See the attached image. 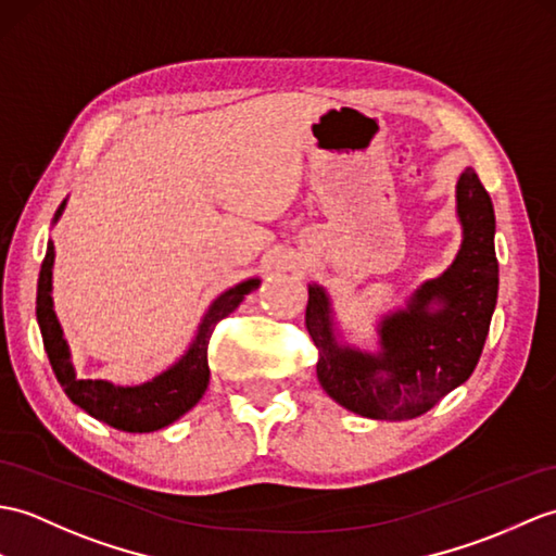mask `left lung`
Listing matches in <instances>:
<instances>
[{
    "label": "left lung",
    "instance_id": "obj_1",
    "mask_svg": "<svg viewBox=\"0 0 556 556\" xmlns=\"http://www.w3.org/2000/svg\"><path fill=\"white\" fill-rule=\"evenodd\" d=\"M462 249L443 277L426 281L407 309L381 325V353L365 355L333 339L329 301L309 287L305 327L317 348V379L345 409L369 419H415L471 377L497 303L495 211L471 167L457 182ZM431 302H441L429 311Z\"/></svg>",
    "mask_w": 556,
    "mask_h": 556
}]
</instances>
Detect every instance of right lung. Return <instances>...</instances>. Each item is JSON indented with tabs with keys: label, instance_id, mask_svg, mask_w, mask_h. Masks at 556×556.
I'll return each mask as SVG.
<instances>
[{
	"label": "right lung",
	"instance_id": "obj_1",
	"mask_svg": "<svg viewBox=\"0 0 556 556\" xmlns=\"http://www.w3.org/2000/svg\"><path fill=\"white\" fill-rule=\"evenodd\" d=\"M63 205L54 219H59ZM51 265H54V243H47V255L37 279V325L42 331V343L49 357V365L54 369L61 389L66 391L71 403L83 407L94 419L121 429L127 433H149L159 431L163 426L173 424L199 403L201 395L208 389L211 369H208V341L215 327L229 313H235L243 295L257 289V279H249L239 287L225 291L205 313L201 329L193 339L187 355L175 367L163 371L161 377L135 389H121L109 381L77 379L68 359V345L63 341V331L51 309Z\"/></svg>",
	"mask_w": 556,
	"mask_h": 556
}]
</instances>
